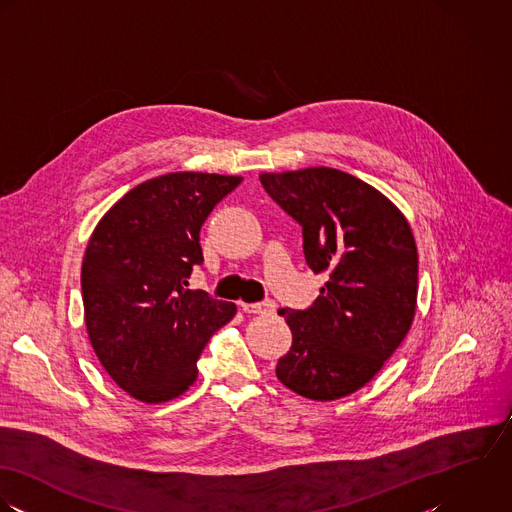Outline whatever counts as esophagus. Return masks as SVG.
<instances>
[{
	"instance_id": "34e87169",
	"label": "esophagus",
	"mask_w": 512,
	"mask_h": 512,
	"mask_svg": "<svg viewBox=\"0 0 512 512\" xmlns=\"http://www.w3.org/2000/svg\"><path fill=\"white\" fill-rule=\"evenodd\" d=\"M243 312H253V314H271L277 310L275 301H263V303H239Z\"/></svg>"
}]
</instances>
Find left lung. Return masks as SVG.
Instances as JSON below:
<instances>
[{
  "label": "left lung",
  "instance_id": "obj_1",
  "mask_svg": "<svg viewBox=\"0 0 512 512\" xmlns=\"http://www.w3.org/2000/svg\"><path fill=\"white\" fill-rule=\"evenodd\" d=\"M267 194L303 227L305 259L326 283L307 310L281 308L293 332L277 378L332 402L364 388L406 338L417 305V247L406 215L336 168L263 172Z\"/></svg>",
  "mask_w": 512,
  "mask_h": 512
}]
</instances>
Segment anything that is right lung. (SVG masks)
Listing matches in <instances>:
<instances>
[{
	"label": "right lung",
	"instance_id": "add662e5",
	"mask_svg": "<svg viewBox=\"0 0 512 512\" xmlns=\"http://www.w3.org/2000/svg\"><path fill=\"white\" fill-rule=\"evenodd\" d=\"M241 176L172 172L124 194L97 223L81 267L85 322L106 374L130 398L164 404L198 378L209 336L237 307L188 289L200 229Z\"/></svg>",
	"mask_w": 512,
	"mask_h": 512
}]
</instances>
